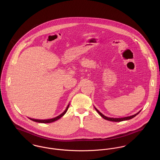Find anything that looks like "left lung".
Instances as JSON below:
<instances>
[{"label": "left lung", "instance_id": "1", "mask_svg": "<svg viewBox=\"0 0 160 160\" xmlns=\"http://www.w3.org/2000/svg\"><path fill=\"white\" fill-rule=\"evenodd\" d=\"M94 108H95V110L97 112V113H98V114H100L103 118H104L105 119H106V120H108V121H114V122H120V121H126V120H129V119H132V118H134L136 115L138 114L140 112V111H139L136 114H134V115H132V116H128V117H124V118H108V117H107V116H105V115H103V114H102V113H100L95 107H94Z\"/></svg>", "mask_w": 160, "mask_h": 160}]
</instances>
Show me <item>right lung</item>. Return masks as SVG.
<instances>
[{"mask_svg":"<svg viewBox=\"0 0 160 160\" xmlns=\"http://www.w3.org/2000/svg\"><path fill=\"white\" fill-rule=\"evenodd\" d=\"M69 106V104H68V105L67 106L66 110L62 113L61 114H60L59 116L55 117V118H52V119H32V118H29V119H30L31 120L33 121H35V122H41V123H50V122H54L58 119H59L61 117H62L64 114H65L68 109Z\"/></svg>","mask_w":160,"mask_h":160,"instance_id":"add662e5","label":"right lung"}]
</instances>
